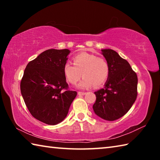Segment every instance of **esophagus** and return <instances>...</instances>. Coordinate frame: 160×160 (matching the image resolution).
Returning a JSON list of instances; mask_svg holds the SVG:
<instances>
[{
    "instance_id": "1",
    "label": "esophagus",
    "mask_w": 160,
    "mask_h": 160,
    "mask_svg": "<svg viewBox=\"0 0 160 160\" xmlns=\"http://www.w3.org/2000/svg\"><path fill=\"white\" fill-rule=\"evenodd\" d=\"M78 95H85L86 92H78Z\"/></svg>"
}]
</instances>
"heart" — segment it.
I'll use <instances>...</instances> for the list:
<instances>
[{"mask_svg":"<svg viewBox=\"0 0 160 160\" xmlns=\"http://www.w3.org/2000/svg\"><path fill=\"white\" fill-rule=\"evenodd\" d=\"M72 61L73 65L70 62L64 64L63 72L68 82L72 85L76 84L82 75L84 78L78 84V88L88 89L94 85L100 86L109 78V67L104 58L83 52L75 55Z\"/></svg>","mask_w":160,"mask_h":160,"instance_id":"1","label":"heart"}]
</instances>
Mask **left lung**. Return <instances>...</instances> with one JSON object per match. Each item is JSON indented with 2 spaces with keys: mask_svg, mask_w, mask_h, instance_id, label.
<instances>
[{
  "mask_svg": "<svg viewBox=\"0 0 160 160\" xmlns=\"http://www.w3.org/2000/svg\"><path fill=\"white\" fill-rule=\"evenodd\" d=\"M109 67V75L102 89L94 92L93 110L104 120L115 121L124 116L137 98L138 77L128 61L112 49H102Z\"/></svg>",
  "mask_w": 160,
  "mask_h": 160,
  "instance_id": "left-lung-1",
  "label": "left lung"
}]
</instances>
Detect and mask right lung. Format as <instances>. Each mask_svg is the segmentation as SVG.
Instances as JSON below:
<instances>
[{
  "instance_id": "obj_1",
  "label": "right lung",
  "mask_w": 160,
  "mask_h": 160,
  "mask_svg": "<svg viewBox=\"0 0 160 160\" xmlns=\"http://www.w3.org/2000/svg\"><path fill=\"white\" fill-rule=\"evenodd\" d=\"M70 50L48 49L27 65L20 82L24 101L31 114L48 125L66 117L77 92L68 90L63 72Z\"/></svg>"
}]
</instances>
